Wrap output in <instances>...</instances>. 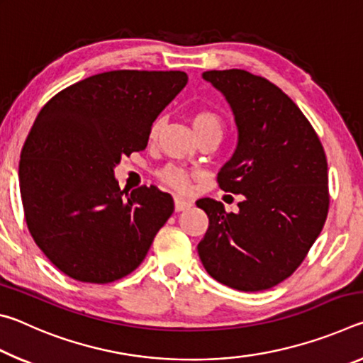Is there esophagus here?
Masks as SVG:
<instances>
[{
	"label": "esophagus",
	"instance_id": "1",
	"mask_svg": "<svg viewBox=\"0 0 363 363\" xmlns=\"http://www.w3.org/2000/svg\"><path fill=\"white\" fill-rule=\"evenodd\" d=\"M192 206V201H187L184 199H179V196H176L174 199V210L179 213V211H184V210H189V208Z\"/></svg>",
	"mask_w": 363,
	"mask_h": 363
}]
</instances>
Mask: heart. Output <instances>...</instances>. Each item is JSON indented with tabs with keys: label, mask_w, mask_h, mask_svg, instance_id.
Segmentation results:
<instances>
[{
	"label": "heart",
	"mask_w": 363,
	"mask_h": 363,
	"mask_svg": "<svg viewBox=\"0 0 363 363\" xmlns=\"http://www.w3.org/2000/svg\"><path fill=\"white\" fill-rule=\"evenodd\" d=\"M192 126L196 133V136H203L205 133L210 131H219L223 133V121H220L219 115H216L211 110H196L192 115ZM160 128H162V120H155L150 126L149 136L150 139H155L160 133ZM158 179L163 184H167L171 189L177 190V192H187L192 186V176H190L186 169L179 167H174V164H168L158 171Z\"/></svg>",
	"instance_id": "heart-1"
}]
</instances>
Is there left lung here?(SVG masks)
Masks as SVG:
<instances>
[{
    "label": "left lung",
    "instance_id": "obj_1",
    "mask_svg": "<svg viewBox=\"0 0 363 363\" xmlns=\"http://www.w3.org/2000/svg\"><path fill=\"white\" fill-rule=\"evenodd\" d=\"M203 78L225 96L238 130L218 184L245 199L238 213L213 199L196 201L210 218L196 250L214 280L238 291L269 290L301 266L323 229L327 157L309 120L269 79L238 69Z\"/></svg>",
    "mask_w": 363,
    "mask_h": 363
}]
</instances>
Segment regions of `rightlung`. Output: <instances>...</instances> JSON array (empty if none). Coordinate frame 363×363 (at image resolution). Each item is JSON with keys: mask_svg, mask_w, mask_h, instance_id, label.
Wrapping results in <instances>:
<instances>
[{"mask_svg": "<svg viewBox=\"0 0 363 363\" xmlns=\"http://www.w3.org/2000/svg\"><path fill=\"white\" fill-rule=\"evenodd\" d=\"M184 72L97 73L51 97L21 152L23 214L60 272L86 284L131 274L174 211L155 186L121 190L113 168L144 150L152 123L187 84Z\"/></svg>", "mask_w": 363, "mask_h": 363, "instance_id": "1", "label": "right lung"}]
</instances>
